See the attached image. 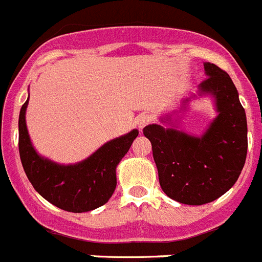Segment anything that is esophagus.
<instances>
[{
	"instance_id": "34e87169",
	"label": "esophagus",
	"mask_w": 262,
	"mask_h": 262,
	"mask_svg": "<svg viewBox=\"0 0 262 262\" xmlns=\"http://www.w3.org/2000/svg\"><path fill=\"white\" fill-rule=\"evenodd\" d=\"M150 121H151V117L148 116V115H145V114L140 115V116L137 117V120H136L137 126H138V128H140V129L145 128V126L147 125V124H148V122H150Z\"/></svg>"
}]
</instances>
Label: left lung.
<instances>
[{"label":"left lung","mask_w":262,"mask_h":262,"mask_svg":"<svg viewBox=\"0 0 262 262\" xmlns=\"http://www.w3.org/2000/svg\"><path fill=\"white\" fill-rule=\"evenodd\" d=\"M204 68L207 78L184 99L180 110L143 129L151 142L160 187L169 199L185 205L207 204L234 187L248 148L246 111L234 82L214 63L205 62ZM204 96L213 99L217 116L200 136L181 131L177 114Z\"/></svg>","instance_id":"obj_1"}]
</instances>
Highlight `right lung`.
Listing matches in <instances>:
<instances>
[{
    "label": "right lung",
    "mask_w": 262,
    "mask_h": 262,
    "mask_svg": "<svg viewBox=\"0 0 262 262\" xmlns=\"http://www.w3.org/2000/svg\"><path fill=\"white\" fill-rule=\"evenodd\" d=\"M28 98L20 108L19 155L28 180L41 197L72 213H84L107 204L116 189V167L138 136L129 133L108 141L86 159L60 164L35 150L26 124Z\"/></svg>",
    "instance_id": "obj_1"
}]
</instances>
